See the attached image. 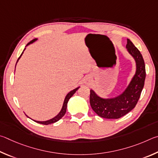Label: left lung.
<instances>
[{"instance_id":"8db88e82","label":"left lung","mask_w":158,"mask_h":158,"mask_svg":"<svg viewBox=\"0 0 158 158\" xmlns=\"http://www.w3.org/2000/svg\"><path fill=\"white\" fill-rule=\"evenodd\" d=\"M126 48L135 58L137 71L128 87L122 94L114 98L104 99L90 90V105L99 117L106 118H119L128 114L136 106L143 89L146 77L145 64L140 51L130 40Z\"/></svg>"}]
</instances>
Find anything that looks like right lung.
I'll list each match as a JSON object with an SVG mask.
<instances>
[{"mask_svg": "<svg viewBox=\"0 0 158 158\" xmlns=\"http://www.w3.org/2000/svg\"><path fill=\"white\" fill-rule=\"evenodd\" d=\"M36 40H37V39H34V40H32V41H30L29 43H27L26 46L29 45V44L33 43V42H34V41H36ZM24 50H25V48H24ZM24 50H23V51H24ZM23 52H22L21 55H20V57H19L18 58L17 62L19 61V60L20 59V57H21V56L22 55V54H23ZM17 62H16V63H17ZM78 88H79V87L76 88V89H75L71 91V92H69L67 95H66V98H65V99H64V101L62 108V110H61L59 114H58L56 116V117H55L54 118H51V119L48 120V121H35V120H34V121H35V122L39 123H41V124H44V125H48V124L53 123L57 122V121H59V120L60 119V118H62V117H63V116L65 114L66 111V106H67V103H68V101H69V98H70L71 97V96H73L75 93H76V91H77V89H78Z\"/></svg>", "mask_w": 158, "mask_h": 158, "instance_id": "add662e5", "label": "right lung"}]
</instances>
